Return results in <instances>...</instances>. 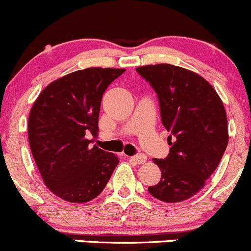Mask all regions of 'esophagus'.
I'll return each mask as SVG.
<instances>
[{
    "instance_id": "34e87169",
    "label": "esophagus",
    "mask_w": 251,
    "mask_h": 251,
    "mask_svg": "<svg viewBox=\"0 0 251 251\" xmlns=\"http://www.w3.org/2000/svg\"><path fill=\"white\" fill-rule=\"evenodd\" d=\"M130 160L135 161L136 163H144V162H146L148 157H146V155H144V153H138V155L130 157Z\"/></svg>"
}]
</instances>
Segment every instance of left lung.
Here are the masks:
<instances>
[{
	"instance_id": "left-lung-1",
	"label": "left lung",
	"mask_w": 251,
	"mask_h": 251,
	"mask_svg": "<svg viewBox=\"0 0 251 251\" xmlns=\"http://www.w3.org/2000/svg\"><path fill=\"white\" fill-rule=\"evenodd\" d=\"M157 94L162 125L171 133L170 153L153 158L161 180L148 190L165 202L197 194L215 172L228 144L225 106L199 74L172 64L138 67Z\"/></svg>"
}]
</instances>
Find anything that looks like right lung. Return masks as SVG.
<instances>
[{
  "label": "right lung",
  "instance_id": "1",
  "mask_svg": "<svg viewBox=\"0 0 251 251\" xmlns=\"http://www.w3.org/2000/svg\"><path fill=\"white\" fill-rule=\"evenodd\" d=\"M126 69L86 68L52 81L31 107L29 144L46 187L69 202H86L107 184L118 158L91 146L102 95Z\"/></svg>",
  "mask_w": 251,
  "mask_h": 251
}]
</instances>
